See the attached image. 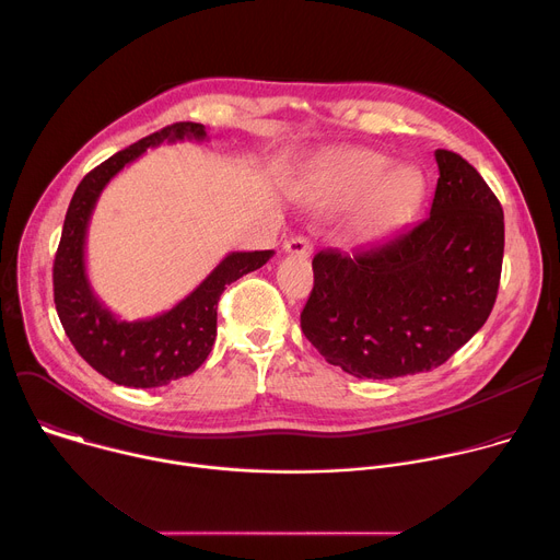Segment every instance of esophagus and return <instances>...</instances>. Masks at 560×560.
Listing matches in <instances>:
<instances>
[{"label":"esophagus","mask_w":560,"mask_h":560,"mask_svg":"<svg viewBox=\"0 0 560 560\" xmlns=\"http://www.w3.org/2000/svg\"><path fill=\"white\" fill-rule=\"evenodd\" d=\"M283 250H285L288 255L310 257V253H312V244H310V238H307V236H292V238H288V242L283 244Z\"/></svg>","instance_id":"1"}]
</instances>
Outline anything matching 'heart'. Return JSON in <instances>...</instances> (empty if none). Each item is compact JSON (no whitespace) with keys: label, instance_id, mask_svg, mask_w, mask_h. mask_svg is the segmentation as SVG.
<instances>
[{"label":"heart","instance_id":"heart-1","mask_svg":"<svg viewBox=\"0 0 560 560\" xmlns=\"http://www.w3.org/2000/svg\"><path fill=\"white\" fill-rule=\"evenodd\" d=\"M389 167V159L374 150H343L318 164L312 188L326 206L343 208L363 199L357 228L365 234L389 230L401 221L421 195V175L410 166Z\"/></svg>","mask_w":560,"mask_h":560}]
</instances>
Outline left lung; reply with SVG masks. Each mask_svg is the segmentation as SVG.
Returning <instances> with one entry per match:
<instances>
[{"label": "left lung", "instance_id": "8db88e82", "mask_svg": "<svg viewBox=\"0 0 560 560\" xmlns=\"http://www.w3.org/2000/svg\"><path fill=\"white\" fill-rule=\"evenodd\" d=\"M430 214L352 255L322 250L301 312L305 339L357 378H396L443 365L494 307L503 208L474 166L436 150Z\"/></svg>", "mask_w": 560, "mask_h": 560}]
</instances>
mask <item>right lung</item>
Segmentation results:
<instances>
[{"mask_svg":"<svg viewBox=\"0 0 560 560\" xmlns=\"http://www.w3.org/2000/svg\"><path fill=\"white\" fill-rule=\"evenodd\" d=\"M186 139L206 141V126L179 121L119 150L77 186L63 219L52 266L59 322L82 359L117 385L162 387L192 374L212 350L217 303L225 285L261 268L275 255V250L228 253L186 299L137 322H121L95 294L86 272V234L104 188L148 148Z\"/></svg>","mask_w":560,"mask_h":560,"instance_id":"right-lung-1","label":"right lung"}]
</instances>
